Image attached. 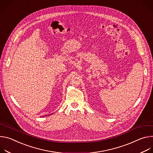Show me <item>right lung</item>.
Returning a JSON list of instances; mask_svg holds the SVG:
<instances>
[{
    "label": "right lung",
    "instance_id": "obj_1",
    "mask_svg": "<svg viewBox=\"0 0 153 153\" xmlns=\"http://www.w3.org/2000/svg\"><path fill=\"white\" fill-rule=\"evenodd\" d=\"M46 116H47V115H46Z\"/></svg>",
    "mask_w": 153,
    "mask_h": 153
}]
</instances>
